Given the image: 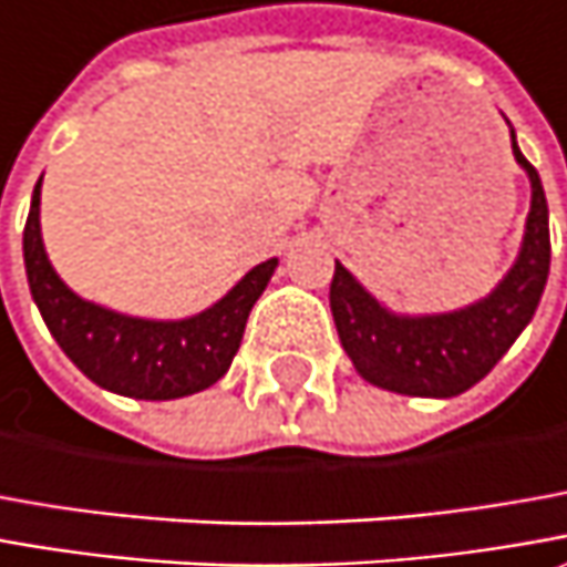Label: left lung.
Returning <instances> with one entry per match:
<instances>
[{
	"label": "left lung",
	"instance_id": "1",
	"mask_svg": "<svg viewBox=\"0 0 567 567\" xmlns=\"http://www.w3.org/2000/svg\"><path fill=\"white\" fill-rule=\"evenodd\" d=\"M512 153L530 182V213L515 264L486 298L449 313H395L336 260L332 320L354 370L370 385L417 399H455L477 385L534 320L549 276V206L537 168L517 150L515 127Z\"/></svg>",
	"mask_w": 567,
	"mask_h": 567
}]
</instances>
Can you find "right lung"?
Instances as JSON below:
<instances>
[{"mask_svg":"<svg viewBox=\"0 0 567 567\" xmlns=\"http://www.w3.org/2000/svg\"><path fill=\"white\" fill-rule=\"evenodd\" d=\"M40 185L43 178L24 225V269L33 303L71 363L109 392L141 401L185 399L223 380L279 260L254 266L228 295L185 320L127 317L84 301L52 269L40 231Z\"/></svg>","mask_w":567,"mask_h":567,"instance_id":"obj_1","label":"right lung"}]
</instances>
